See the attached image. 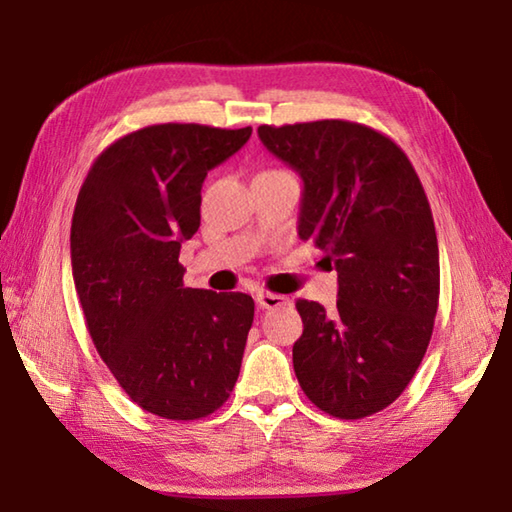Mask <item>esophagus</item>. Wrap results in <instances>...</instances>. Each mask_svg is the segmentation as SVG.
<instances>
[{"label": "esophagus", "instance_id": "1", "mask_svg": "<svg viewBox=\"0 0 512 512\" xmlns=\"http://www.w3.org/2000/svg\"><path fill=\"white\" fill-rule=\"evenodd\" d=\"M255 300H257L259 309H277V306L288 304V297L271 293V291H259Z\"/></svg>", "mask_w": 512, "mask_h": 512}]
</instances>
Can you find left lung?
Instances as JSON below:
<instances>
[{
  "instance_id": "left-lung-1",
  "label": "left lung",
  "mask_w": 512,
  "mask_h": 512,
  "mask_svg": "<svg viewBox=\"0 0 512 512\" xmlns=\"http://www.w3.org/2000/svg\"><path fill=\"white\" fill-rule=\"evenodd\" d=\"M257 134L300 172L297 232L338 271L336 311L295 302L297 383L336 418L376 414L410 385L439 309V244L421 179L392 138L351 120L259 125Z\"/></svg>"
}]
</instances>
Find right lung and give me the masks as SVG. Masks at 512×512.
<instances>
[{"label":"right lung","instance_id":"right-lung-1","mask_svg":"<svg viewBox=\"0 0 512 512\" xmlns=\"http://www.w3.org/2000/svg\"><path fill=\"white\" fill-rule=\"evenodd\" d=\"M253 127L150 125L89 167L71 221V266L89 336L145 412L197 421L237 383L255 302L183 286L181 241L201 224L208 170Z\"/></svg>","mask_w":512,"mask_h":512}]
</instances>
